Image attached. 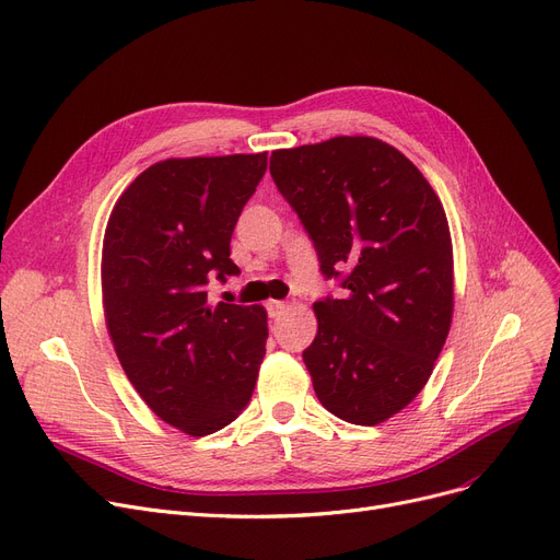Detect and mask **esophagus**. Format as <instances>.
I'll list each match as a JSON object with an SVG mask.
<instances>
[{
	"instance_id": "esophagus-1",
	"label": "esophagus",
	"mask_w": 560,
	"mask_h": 560,
	"mask_svg": "<svg viewBox=\"0 0 560 560\" xmlns=\"http://www.w3.org/2000/svg\"><path fill=\"white\" fill-rule=\"evenodd\" d=\"M285 308H288L285 302H279V300L267 302V313H270V318H279V315H281Z\"/></svg>"
}]
</instances>
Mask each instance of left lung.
<instances>
[{"label": "left lung", "instance_id": "left-lung-1", "mask_svg": "<svg viewBox=\"0 0 560 560\" xmlns=\"http://www.w3.org/2000/svg\"><path fill=\"white\" fill-rule=\"evenodd\" d=\"M270 174L343 298L313 304L302 352L334 417L377 425L432 375L453 318V245L430 183L394 145L334 137L275 151Z\"/></svg>", "mask_w": 560, "mask_h": 560}]
</instances>
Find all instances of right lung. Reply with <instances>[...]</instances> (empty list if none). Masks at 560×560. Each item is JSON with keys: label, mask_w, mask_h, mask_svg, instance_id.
Listing matches in <instances>:
<instances>
[{"label": "right lung", "mask_w": 560, "mask_h": 560, "mask_svg": "<svg viewBox=\"0 0 560 560\" xmlns=\"http://www.w3.org/2000/svg\"><path fill=\"white\" fill-rule=\"evenodd\" d=\"M267 153L172 158L116 201L103 242V304L116 357L155 415L191 436L247 407L265 357L262 306L210 304V279L240 275L237 217Z\"/></svg>", "instance_id": "obj_1"}]
</instances>
